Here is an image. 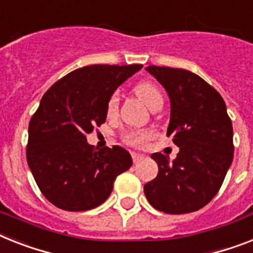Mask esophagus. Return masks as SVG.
Segmentation results:
<instances>
[{
  "mask_svg": "<svg viewBox=\"0 0 253 253\" xmlns=\"http://www.w3.org/2000/svg\"><path fill=\"white\" fill-rule=\"evenodd\" d=\"M131 156H132V161L135 162V164L140 162L141 160L145 157L144 155H141V153H137V152H132V153H131Z\"/></svg>",
  "mask_w": 253,
  "mask_h": 253,
  "instance_id": "1",
  "label": "esophagus"
}]
</instances>
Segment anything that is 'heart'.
<instances>
[{
    "label": "heart",
    "mask_w": 253,
    "mask_h": 253,
    "mask_svg": "<svg viewBox=\"0 0 253 253\" xmlns=\"http://www.w3.org/2000/svg\"><path fill=\"white\" fill-rule=\"evenodd\" d=\"M133 91L139 96V98L143 100L151 109L155 105H157V104H160V102L164 101L159 85L151 82V80H143L140 83H137L135 88H133ZM118 104H120V98H118V94L114 92V93L109 96L108 101H106L105 110L108 118H113V117L117 116ZM152 135L153 133L148 130H128L123 133L122 139L127 144L140 147V145H144L151 139Z\"/></svg>",
    "instance_id": "heart-1"
}]
</instances>
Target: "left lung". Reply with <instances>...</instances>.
Listing matches in <instances>:
<instances>
[{"mask_svg":"<svg viewBox=\"0 0 253 253\" xmlns=\"http://www.w3.org/2000/svg\"><path fill=\"white\" fill-rule=\"evenodd\" d=\"M147 71L169 94L166 135L173 137L179 153L173 162L162 153L152 155L159 174L145 183L144 194L161 212H195L217 195L233 162V125L226 104L211 84L188 70L152 65Z\"/></svg>","mask_w":253,"mask_h":253,"instance_id":"obj_1","label":"left lung"}]
</instances>
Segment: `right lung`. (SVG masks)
Segmentation results:
<instances>
[{
  "label": "right lung",
  "mask_w": 253,
  "mask_h": 253,
  "mask_svg": "<svg viewBox=\"0 0 253 253\" xmlns=\"http://www.w3.org/2000/svg\"><path fill=\"white\" fill-rule=\"evenodd\" d=\"M143 65H91L57 80L28 126L27 162L41 194L57 208L83 212L101 205L114 180L132 165L123 148L96 151L87 133L106 120V101Z\"/></svg>",
  "instance_id": "obj_1"
}]
</instances>
